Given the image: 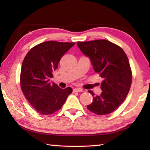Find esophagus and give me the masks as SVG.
<instances>
[{
  "label": "esophagus",
  "instance_id": "1",
  "mask_svg": "<svg viewBox=\"0 0 150 150\" xmlns=\"http://www.w3.org/2000/svg\"><path fill=\"white\" fill-rule=\"evenodd\" d=\"M83 91V90L81 88H74L73 89V92H82Z\"/></svg>",
  "mask_w": 150,
  "mask_h": 150
}]
</instances>
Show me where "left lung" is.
Returning <instances> with one entry per match:
<instances>
[{
  "instance_id": "1",
  "label": "left lung",
  "mask_w": 150,
  "mask_h": 150,
  "mask_svg": "<svg viewBox=\"0 0 150 150\" xmlns=\"http://www.w3.org/2000/svg\"><path fill=\"white\" fill-rule=\"evenodd\" d=\"M79 49L90 60L95 72L103 79L100 95H95L88 109L99 115L112 113L128 95L132 81V70L123 50L107 40L78 42Z\"/></svg>"
}]
</instances>
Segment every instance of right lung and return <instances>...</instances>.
I'll use <instances>...</instances> for the list:
<instances>
[{
  "label": "right lung",
  "mask_w": 150,
  "mask_h": 150,
  "mask_svg": "<svg viewBox=\"0 0 150 150\" xmlns=\"http://www.w3.org/2000/svg\"><path fill=\"white\" fill-rule=\"evenodd\" d=\"M75 42L46 41L31 49L23 60L21 73L22 91L38 113L51 115L62 108L71 88L62 89L50 81L62 56Z\"/></svg>",
  "instance_id": "right-lung-1"
}]
</instances>
